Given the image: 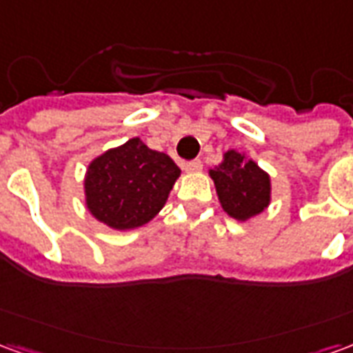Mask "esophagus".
<instances>
[{"label": "esophagus", "instance_id": "esophagus-1", "mask_svg": "<svg viewBox=\"0 0 353 353\" xmlns=\"http://www.w3.org/2000/svg\"><path fill=\"white\" fill-rule=\"evenodd\" d=\"M183 170L187 172V174H196V172H200V170H202V162L200 161L187 162V164H183Z\"/></svg>", "mask_w": 353, "mask_h": 353}]
</instances>
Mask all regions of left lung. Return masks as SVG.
Returning a JSON list of instances; mask_svg holds the SVG:
<instances>
[{
    "mask_svg": "<svg viewBox=\"0 0 353 353\" xmlns=\"http://www.w3.org/2000/svg\"><path fill=\"white\" fill-rule=\"evenodd\" d=\"M210 177L223 212L236 221H250L270 206L272 183L268 172L242 151H225L223 161L210 170Z\"/></svg>",
    "mask_w": 353,
    "mask_h": 353,
    "instance_id": "1",
    "label": "left lung"
}]
</instances>
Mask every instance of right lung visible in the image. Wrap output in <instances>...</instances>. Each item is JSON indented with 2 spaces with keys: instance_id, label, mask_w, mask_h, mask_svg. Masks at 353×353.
Wrapping results in <instances>:
<instances>
[{
  "instance_id": "1",
  "label": "right lung",
  "mask_w": 353,
  "mask_h": 353,
  "mask_svg": "<svg viewBox=\"0 0 353 353\" xmlns=\"http://www.w3.org/2000/svg\"><path fill=\"white\" fill-rule=\"evenodd\" d=\"M179 174L168 154L132 138L90 161L83 183L85 206L109 229H138L164 208Z\"/></svg>"
}]
</instances>
